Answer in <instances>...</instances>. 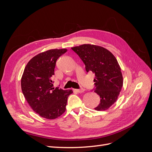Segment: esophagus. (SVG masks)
I'll return each mask as SVG.
<instances>
[{
    "label": "esophagus",
    "instance_id": "obj_1",
    "mask_svg": "<svg viewBox=\"0 0 152 152\" xmlns=\"http://www.w3.org/2000/svg\"><path fill=\"white\" fill-rule=\"evenodd\" d=\"M73 91H75V92H77V93H83V92H84L85 89H83V88H81V89H73Z\"/></svg>",
    "mask_w": 152,
    "mask_h": 152
}]
</instances>
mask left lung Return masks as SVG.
<instances>
[{
  "label": "left lung",
  "mask_w": 152,
  "mask_h": 152,
  "mask_svg": "<svg viewBox=\"0 0 152 152\" xmlns=\"http://www.w3.org/2000/svg\"><path fill=\"white\" fill-rule=\"evenodd\" d=\"M72 49L86 65L87 72L95 74L94 92L100 97V103L94 109L107 110L115 103L123 86L121 69L114 55L99 45L82 44Z\"/></svg>",
  "instance_id": "1"
}]
</instances>
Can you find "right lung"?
Wrapping results in <instances>:
<instances>
[{
	"mask_svg": "<svg viewBox=\"0 0 152 152\" xmlns=\"http://www.w3.org/2000/svg\"><path fill=\"white\" fill-rule=\"evenodd\" d=\"M66 49H50L39 53L27 63L21 80V90L34 111L40 117L54 119L65 112L72 90L54 88L52 77L58 58Z\"/></svg>",
	"mask_w": 152,
	"mask_h": 152,
	"instance_id": "right-lung-1",
	"label": "right lung"
}]
</instances>
